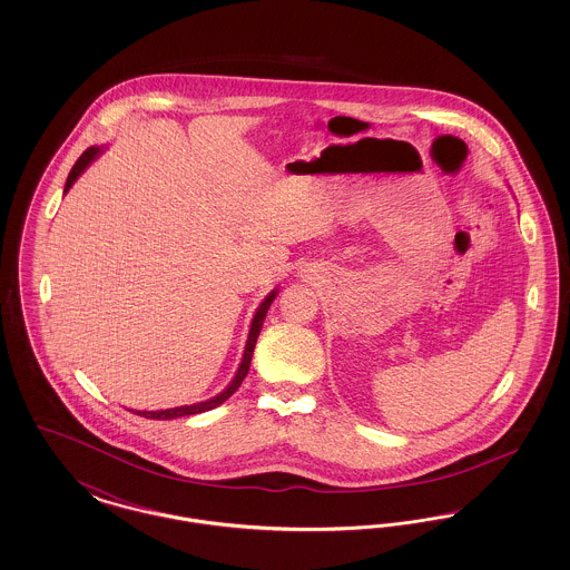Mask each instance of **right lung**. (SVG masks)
<instances>
[{"mask_svg": "<svg viewBox=\"0 0 570 570\" xmlns=\"http://www.w3.org/2000/svg\"><path fill=\"white\" fill-rule=\"evenodd\" d=\"M100 151H102L100 147H89V149L82 154L81 158L77 160V164L72 166L68 179H66V190H63V194L72 188V184L81 177L82 170L100 156ZM275 297H277V288L272 291V293L265 297V301L258 305V309H256V314H254V318H252V325H249L247 342H245L244 358H242V363H239V370H237L235 379L230 380V384H228L222 393H217L216 397H212V400H207V402H198V404H190V406L166 407V410H142V412L136 410V414L145 416V419L164 421V419H177V416H190V414H198V412H207V410H214V407L219 406V404H224V402L242 386V382H244L245 376H247V370H249V363H252V354H254L256 340H258V335H261V328H263V323H265L267 309L272 307L273 298Z\"/></svg>", "mask_w": 570, "mask_h": 570, "instance_id": "add662e5", "label": "right lung"}]
</instances>
